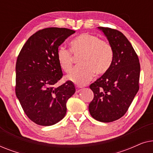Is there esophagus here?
Instances as JSON below:
<instances>
[{
    "instance_id": "obj_1",
    "label": "esophagus",
    "mask_w": 153,
    "mask_h": 153,
    "mask_svg": "<svg viewBox=\"0 0 153 153\" xmlns=\"http://www.w3.org/2000/svg\"><path fill=\"white\" fill-rule=\"evenodd\" d=\"M83 87L80 86V85H76V93H79L81 90H82Z\"/></svg>"
}]
</instances>
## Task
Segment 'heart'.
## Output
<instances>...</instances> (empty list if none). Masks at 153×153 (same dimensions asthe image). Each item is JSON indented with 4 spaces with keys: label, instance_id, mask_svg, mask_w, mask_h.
Returning <instances> with one entry per match:
<instances>
[{
    "label": "heart",
    "instance_id": "b5f03b06",
    "mask_svg": "<svg viewBox=\"0 0 153 153\" xmlns=\"http://www.w3.org/2000/svg\"><path fill=\"white\" fill-rule=\"evenodd\" d=\"M70 49L60 47L57 60L63 72L68 73L73 66V56H79L77 66L67 78L77 85H85L93 79L95 73L102 75L107 72L114 60V49L108 41L91 33H81L70 42Z\"/></svg>",
    "mask_w": 153,
    "mask_h": 153
}]
</instances>
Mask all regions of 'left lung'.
<instances>
[{"instance_id": "left-lung-1", "label": "left lung", "mask_w": 153, "mask_h": 153, "mask_svg": "<svg viewBox=\"0 0 153 153\" xmlns=\"http://www.w3.org/2000/svg\"><path fill=\"white\" fill-rule=\"evenodd\" d=\"M114 49L109 70L90 85L94 97L89 112L95 120L110 123L125 114L139 89L140 63L131 43L120 31L99 27Z\"/></svg>"}]
</instances>
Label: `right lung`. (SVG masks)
<instances>
[{
    "label": "right lung",
    "mask_w": 153,
    "mask_h": 153,
    "mask_svg": "<svg viewBox=\"0 0 153 153\" xmlns=\"http://www.w3.org/2000/svg\"><path fill=\"white\" fill-rule=\"evenodd\" d=\"M74 33L65 28L42 29L29 37L19 54L16 95L25 114L37 125L49 126L61 120L67 102L76 91L70 81L56 86L63 76L56 56L58 47Z\"/></svg>",
    "instance_id": "right-lung-1"
}]
</instances>
